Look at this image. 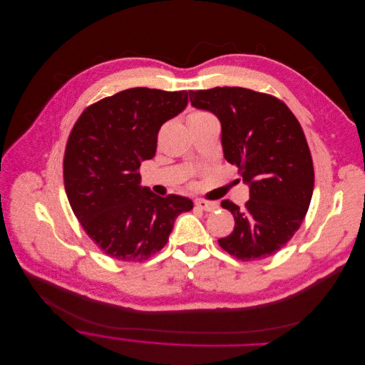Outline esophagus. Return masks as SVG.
<instances>
[{
  "instance_id": "obj_1",
  "label": "esophagus",
  "mask_w": 365,
  "mask_h": 365,
  "mask_svg": "<svg viewBox=\"0 0 365 365\" xmlns=\"http://www.w3.org/2000/svg\"><path fill=\"white\" fill-rule=\"evenodd\" d=\"M195 207L204 211H214L218 208V205L215 202L211 201H204V200H195Z\"/></svg>"
}]
</instances>
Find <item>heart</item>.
<instances>
[{"label":"heart","instance_id":"heart-1","mask_svg":"<svg viewBox=\"0 0 365 365\" xmlns=\"http://www.w3.org/2000/svg\"><path fill=\"white\" fill-rule=\"evenodd\" d=\"M208 118H212L208 112H204V110H194L188 115L187 120L188 122H194V120H204V119H208Z\"/></svg>","mask_w":365,"mask_h":365}]
</instances>
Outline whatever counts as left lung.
<instances>
[{
    "instance_id": "obj_1",
    "label": "left lung",
    "mask_w": 365,
    "mask_h": 365,
    "mask_svg": "<svg viewBox=\"0 0 365 365\" xmlns=\"http://www.w3.org/2000/svg\"><path fill=\"white\" fill-rule=\"evenodd\" d=\"M191 105L222 123V147L249 187L245 208L225 200L235 230L218 240L240 260L266 259L301 227L314 191V165L304 130L279 99L245 88L190 91Z\"/></svg>"
}]
</instances>
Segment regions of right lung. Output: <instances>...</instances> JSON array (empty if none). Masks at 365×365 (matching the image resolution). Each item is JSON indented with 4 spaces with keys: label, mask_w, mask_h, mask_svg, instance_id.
<instances>
[{
    "label": "right lung",
    "mask_w": 365,
    "mask_h": 365,
    "mask_svg": "<svg viewBox=\"0 0 365 365\" xmlns=\"http://www.w3.org/2000/svg\"><path fill=\"white\" fill-rule=\"evenodd\" d=\"M188 92L132 88L89 106L64 153V188L88 236L108 256L142 262L168 242L175 218L192 208L182 195L140 185V164L155 157L158 130L181 113Z\"/></svg>",
    "instance_id": "right-lung-1"
}]
</instances>
